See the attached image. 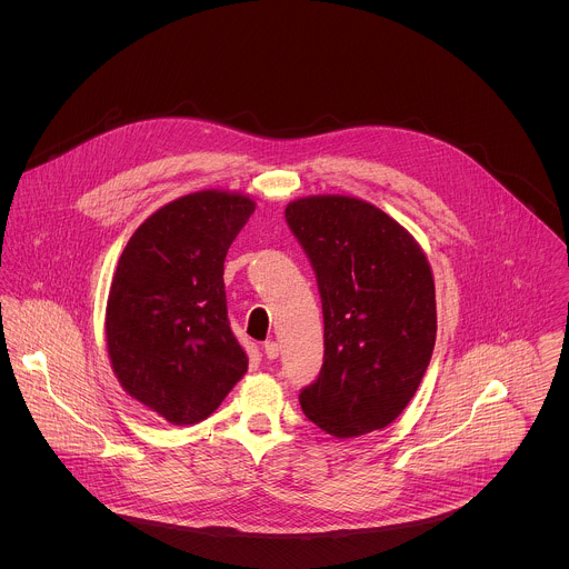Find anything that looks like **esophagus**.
<instances>
[{
	"label": "esophagus",
	"instance_id": "obj_1",
	"mask_svg": "<svg viewBox=\"0 0 569 569\" xmlns=\"http://www.w3.org/2000/svg\"><path fill=\"white\" fill-rule=\"evenodd\" d=\"M262 350H264V357H267V359H276V357L280 355V346H278L273 339L264 341V343H262Z\"/></svg>",
	"mask_w": 569,
	"mask_h": 569
}]
</instances>
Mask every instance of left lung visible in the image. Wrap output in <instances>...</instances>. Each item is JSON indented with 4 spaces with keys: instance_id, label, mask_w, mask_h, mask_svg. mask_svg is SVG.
Wrapping results in <instances>:
<instances>
[{
    "instance_id": "8db88e82",
    "label": "left lung",
    "mask_w": 569,
    "mask_h": 569,
    "mask_svg": "<svg viewBox=\"0 0 569 569\" xmlns=\"http://www.w3.org/2000/svg\"><path fill=\"white\" fill-rule=\"evenodd\" d=\"M284 219L318 280L325 363L305 416L335 438L388 427L416 395L436 343V291L422 249L352 197H307Z\"/></svg>"
}]
</instances>
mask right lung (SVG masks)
I'll return each mask as SVG.
<instances>
[{"label": "right lung", "instance_id": "add662e5", "mask_svg": "<svg viewBox=\"0 0 569 569\" xmlns=\"http://www.w3.org/2000/svg\"><path fill=\"white\" fill-rule=\"evenodd\" d=\"M251 212L243 194H186L151 214L118 260L107 300L111 366L136 401L172 425L208 418L247 372L223 262Z\"/></svg>", "mask_w": 569, "mask_h": 569}]
</instances>
